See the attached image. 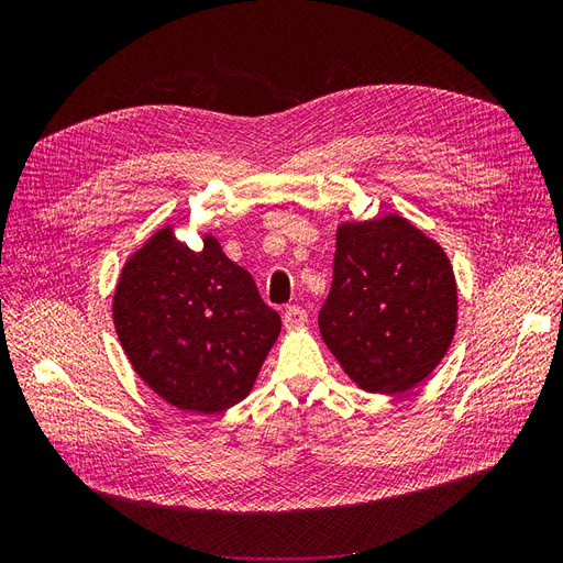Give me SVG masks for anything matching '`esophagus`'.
<instances>
[{
    "label": "esophagus",
    "mask_w": 563,
    "mask_h": 563,
    "mask_svg": "<svg viewBox=\"0 0 563 563\" xmlns=\"http://www.w3.org/2000/svg\"><path fill=\"white\" fill-rule=\"evenodd\" d=\"M305 323H308V312L298 308V305H288V308L284 310V327L300 329V327H305Z\"/></svg>",
    "instance_id": "1"
}]
</instances>
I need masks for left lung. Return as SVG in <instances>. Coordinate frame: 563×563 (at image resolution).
Returning <instances> with one entry per match:
<instances>
[{
  "mask_svg": "<svg viewBox=\"0 0 563 563\" xmlns=\"http://www.w3.org/2000/svg\"><path fill=\"white\" fill-rule=\"evenodd\" d=\"M457 319L453 267L401 216L338 228L319 333L362 389L395 395L444 360Z\"/></svg>",
  "mask_w": 563,
  "mask_h": 563,
  "instance_id": "8db88e82",
  "label": "left lung"
}]
</instances>
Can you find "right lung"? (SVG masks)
<instances>
[{"label":"right lung","mask_w":563,"mask_h":563,"mask_svg":"<svg viewBox=\"0 0 563 563\" xmlns=\"http://www.w3.org/2000/svg\"><path fill=\"white\" fill-rule=\"evenodd\" d=\"M112 317L135 373L195 413L242 401L282 329L253 277L213 236L195 253L168 228L124 265Z\"/></svg>","instance_id":"1"}]
</instances>
